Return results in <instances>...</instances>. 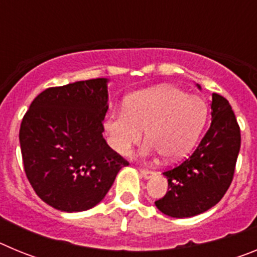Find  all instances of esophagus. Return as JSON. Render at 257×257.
Segmentation results:
<instances>
[{
	"label": "esophagus",
	"mask_w": 257,
	"mask_h": 257,
	"mask_svg": "<svg viewBox=\"0 0 257 257\" xmlns=\"http://www.w3.org/2000/svg\"><path fill=\"white\" fill-rule=\"evenodd\" d=\"M140 174H142L143 178H145V179H151L152 176H154V171H151V170H145V169H140Z\"/></svg>",
	"instance_id": "34e87169"
}]
</instances>
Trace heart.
<instances>
[{
	"mask_svg": "<svg viewBox=\"0 0 257 257\" xmlns=\"http://www.w3.org/2000/svg\"><path fill=\"white\" fill-rule=\"evenodd\" d=\"M207 117L208 106L203 99L180 88L161 86L127 97L123 110L106 115L104 128L112 149L121 156L130 153L145 130V153L161 152L172 161L196 147Z\"/></svg>",
	"mask_w": 257,
	"mask_h": 257,
	"instance_id": "obj_1",
	"label": "heart"
}]
</instances>
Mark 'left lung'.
Masks as SVG:
<instances>
[{
	"mask_svg": "<svg viewBox=\"0 0 257 257\" xmlns=\"http://www.w3.org/2000/svg\"><path fill=\"white\" fill-rule=\"evenodd\" d=\"M211 115V126L196 151L163 172L169 189L154 203L167 216L183 219L205 212L230 187L240 148L239 126L229 101L219 94H212Z\"/></svg>",
	"mask_w": 257,
	"mask_h": 257,
	"instance_id": "obj_1",
	"label": "left lung"
}]
</instances>
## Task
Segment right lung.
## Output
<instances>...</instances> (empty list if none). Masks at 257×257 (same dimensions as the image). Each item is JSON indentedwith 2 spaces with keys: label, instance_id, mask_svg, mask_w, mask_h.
Instances as JSON below:
<instances>
[{
  "label": "right lung",
  "instance_id": "1",
  "mask_svg": "<svg viewBox=\"0 0 257 257\" xmlns=\"http://www.w3.org/2000/svg\"><path fill=\"white\" fill-rule=\"evenodd\" d=\"M106 82L95 78L46 88L23 117L19 140L27 179L56 210L92 208L128 165L103 138Z\"/></svg>",
  "mask_w": 257,
  "mask_h": 257
}]
</instances>
